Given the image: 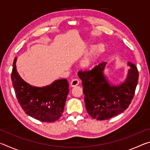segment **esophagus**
<instances>
[{
  "label": "esophagus",
  "instance_id": "esophagus-1",
  "mask_svg": "<svg viewBox=\"0 0 150 150\" xmlns=\"http://www.w3.org/2000/svg\"><path fill=\"white\" fill-rule=\"evenodd\" d=\"M79 84V80L77 79H73L70 83L71 87H74L75 86L78 85Z\"/></svg>",
  "mask_w": 150,
  "mask_h": 150
}]
</instances>
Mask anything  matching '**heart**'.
Returning a JSON list of instances; mask_svg holds the SVG:
<instances>
[{"label": "heart", "instance_id": "b5f03b06", "mask_svg": "<svg viewBox=\"0 0 150 150\" xmlns=\"http://www.w3.org/2000/svg\"><path fill=\"white\" fill-rule=\"evenodd\" d=\"M104 50H105V45L103 43H98L93 45L89 52L81 59L80 62L81 67L83 68L88 67L92 63L94 59L98 55L102 54Z\"/></svg>", "mask_w": 150, "mask_h": 150}]
</instances>
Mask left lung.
Wrapping results in <instances>:
<instances>
[{
	"instance_id": "1",
	"label": "left lung",
	"mask_w": 150,
	"mask_h": 150,
	"mask_svg": "<svg viewBox=\"0 0 150 150\" xmlns=\"http://www.w3.org/2000/svg\"><path fill=\"white\" fill-rule=\"evenodd\" d=\"M106 62L96 65L91 71H79L83 82L85 103L88 115L98 120H108L126 110L134 97L138 82L136 66L127 63L129 69L123 82L113 84L105 74Z\"/></svg>"
}]
</instances>
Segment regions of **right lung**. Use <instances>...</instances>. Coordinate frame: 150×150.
<instances>
[{
	"label": "right lung",
	"mask_w": 150,
	"mask_h": 150,
	"mask_svg": "<svg viewBox=\"0 0 150 150\" xmlns=\"http://www.w3.org/2000/svg\"><path fill=\"white\" fill-rule=\"evenodd\" d=\"M16 61V57L13 62L11 79L17 99L25 113L42 122H52L58 120L62 116L69 93L67 80H55L43 87L31 85L18 73Z\"/></svg>",
	"instance_id": "obj_1"
}]
</instances>
